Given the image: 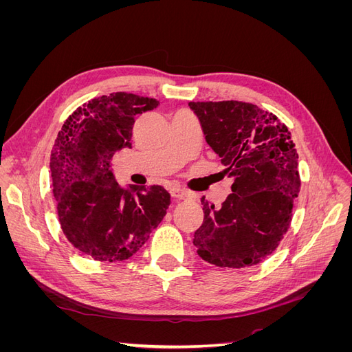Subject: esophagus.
<instances>
[{"mask_svg": "<svg viewBox=\"0 0 352 352\" xmlns=\"http://www.w3.org/2000/svg\"><path fill=\"white\" fill-rule=\"evenodd\" d=\"M170 194H172V197L177 201H189L192 199V195H190L189 192H186V190L180 189V188H173L170 189Z\"/></svg>", "mask_w": 352, "mask_h": 352, "instance_id": "1", "label": "esophagus"}]
</instances>
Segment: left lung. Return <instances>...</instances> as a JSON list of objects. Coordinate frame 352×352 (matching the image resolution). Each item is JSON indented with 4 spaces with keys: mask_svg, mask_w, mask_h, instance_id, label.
Masks as SVG:
<instances>
[{
    "mask_svg": "<svg viewBox=\"0 0 352 352\" xmlns=\"http://www.w3.org/2000/svg\"><path fill=\"white\" fill-rule=\"evenodd\" d=\"M189 107L233 179L220 208L201 199L204 221L194 233L197 252L217 267H251L279 247L291 226L301 189L291 132L251 102L190 101Z\"/></svg>",
    "mask_w": 352,
    "mask_h": 352,
    "instance_id": "obj_1",
    "label": "left lung"
}]
</instances>
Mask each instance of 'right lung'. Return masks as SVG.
<instances>
[{"label": "right lung", "mask_w": 352, "mask_h": 352, "mask_svg": "<svg viewBox=\"0 0 352 352\" xmlns=\"http://www.w3.org/2000/svg\"><path fill=\"white\" fill-rule=\"evenodd\" d=\"M158 105L135 94L102 95L73 111L57 135L50 167L60 226L94 260L131 258L166 216L163 186L124 189L110 170L114 153L132 145L135 117Z\"/></svg>", "instance_id": "right-lung-1"}]
</instances>
